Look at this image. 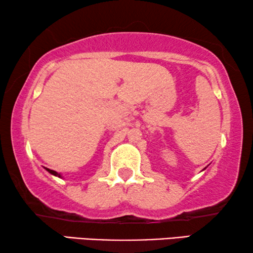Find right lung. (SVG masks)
<instances>
[{
  "label": "right lung",
  "mask_w": 253,
  "mask_h": 253,
  "mask_svg": "<svg viewBox=\"0 0 253 253\" xmlns=\"http://www.w3.org/2000/svg\"><path fill=\"white\" fill-rule=\"evenodd\" d=\"M47 170L49 171L50 174H53V175H55V176H58V177H60V174H57V172L55 171V170H51V169H48V168H47Z\"/></svg>",
  "instance_id": "right-lung-1"
}]
</instances>
